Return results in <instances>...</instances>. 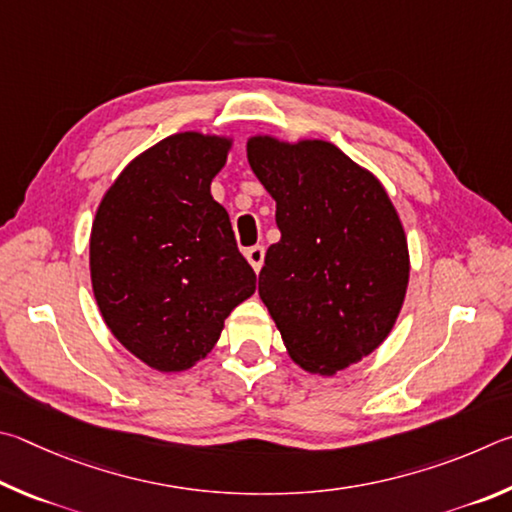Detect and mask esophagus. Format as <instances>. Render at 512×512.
<instances>
[{
    "instance_id": "obj_1",
    "label": "esophagus",
    "mask_w": 512,
    "mask_h": 512,
    "mask_svg": "<svg viewBox=\"0 0 512 512\" xmlns=\"http://www.w3.org/2000/svg\"><path fill=\"white\" fill-rule=\"evenodd\" d=\"M245 256H247L249 265L254 267V272H261L263 261H265V247H263V245H254V247H249V249L245 251Z\"/></svg>"
}]
</instances>
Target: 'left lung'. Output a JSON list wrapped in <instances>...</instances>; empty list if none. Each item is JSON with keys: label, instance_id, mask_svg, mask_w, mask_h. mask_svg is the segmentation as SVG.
Listing matches in <instances>:
<instances>
[{"label": "left lung", "instance_id": "left-lung-1", "mask_svg": "<svg viewBox=\"0 0 512 512\" xmlns=\"http://www.w3.org/2000/svg\"><path fill=\"white\" fill-rule=\"evenodd\" d=\"M247 159L276 202L281 240L258 294L301 369L335 375L389 337L409 283V249L380 179L330 141L256 134Z\"/></svg>", "mask_w": 512, "mask_h": 512}]
</instances>
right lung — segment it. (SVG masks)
<instances>
[{
    "label": "right lung",
    "instance_id": "1",
    "mask_svg": "<svg viewBox=\"0 0 512 512\" xmlns=\"http://www.w3.org/2000/svg\"><path fill=\"white\" fill-rule=\"evenodd\" d=\"M229 137L179 132L134 157L107 188L89 236V274L112 335L150 369L204 360L224 319L256 290L211 182Z\"/></svg>",
    "mask_w": 512,
    "mask_h": 512
}]
</instances>
